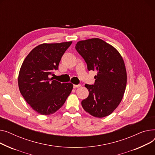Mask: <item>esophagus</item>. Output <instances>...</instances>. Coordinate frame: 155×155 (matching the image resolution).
<instances>
[{
    "instance_id": "esophagus-1",
    "label": "esophagus",
    "mask_w": 155,
    "mask_h": 155,
    "mask_svg": "<svg viewBox=\"0 0 155 155\" xmlns=\"http://www.w3.org/2000/svg\"><path fill=\"white\" fill-rule=\"evenodd\" d=\"M81 86V84H74V86H73V87H74V88H77V87H79Z\"/></svg>"
}]
</instances>
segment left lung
<instances>
[{"label": "left lung", "mask_w": 155, "mask_h": 155, "mask_svg": "<svg viewBox=\"0 0 155 155\" xmlns=\"http://www.w3.org/2000/svg\"><path fill=\"white\" fill-rule=\"evenodd\" d=\"M75 48L86 62L87 69L97 71L94 84H85L89 93L82 101V106L94 117L111 114L121 103L126 86V71L121 54L98 38L80 41Z\"/></svg>", "instance_id": "obj_1"}]
</instances>
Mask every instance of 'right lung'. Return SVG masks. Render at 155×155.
<instances>
[{
  "mask_svg": "<svg viewBox=\"0 0 155 155\" xmlns=\"http://www.w3.org/2000/svg\"><path fill=\"white\" fill-rule=\"evenodd\" d=\"M71 44L72 41L40 44L30 52L21 66L18 77L20 92L41 114L49 115L59 110L73 88L70 83L61 84L51 78Z\"/></svg>",
  "mask_w": 155,
  "mask_h": 155,
  "instance_id": "1",
  "label": "right lung"
}]
</instances>
